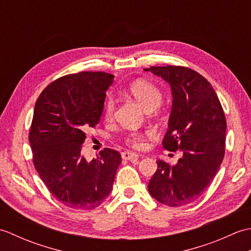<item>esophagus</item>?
I'll return each mask as SVG.
<instances>
[{
  "label": "esophagus",
  "instance_id": "1",
  "mask_svg": "<svg viewBox=\"0 0 251 251\" xmlns=\"http://www.w3.org/2000/svg\"><path fill=\"white\" fill-rule=\"evenodd\" d=\"M122 158L125 159V161H129V162H136L139 158V155L136 153H132L129 151H125L122 153Z\"/></svg>",
  "mask_w": 251,
  "mask_h": 251
}]
</instances>
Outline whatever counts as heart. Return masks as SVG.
Returning a JSON list of instances; mask_svg holds the SVG:
<instances>
[{"mask_svg":"<svg viewBox=\"0 0 251 251\" xmlns=\"http://www.w3.org/2000/svg\"><path fill=\"white\" fill-rule=\"evenodd\" d=\"M128 92L139 102L142 108L148 112L157 109L163 99V95L159 88L156 87L154 84L148 81H143V79H138V81L131 83ZM115 99L109 96L104 102V116L106 120L112 119L115 111ZM125 140L131 147L137 149L145 147V136H143V134H139V132H129L125 137Z\"/></svg>","mask_w":251,"mask_h":251,"instance_id":"1","label":"heart"}]
</instances>
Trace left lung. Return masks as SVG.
Returning a JSON list of instances; mask_svg holds the SVG:
<instances>
[{
    "label": "left lung",
    "mask_w": 251,
    "mask_h": 251,
    "mask_svg": "<svg viewBox=\"0 0 251 251\" xmlns=\"http://www.w3.org/2000/svg\"><path fill=\"white\" fill-rule=\"evenodd\" d=\"M145 71L170 85L173 103L163 147L182 152L174 166L158 159L149 193L166 206L190 204L212 182L225 157V112L210 83L192 69L167 66Z\"/></svg>",
    "instance_id": "1"
}]
</instances>
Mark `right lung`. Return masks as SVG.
Wrapping results in <instances>:
<instances>
[{
	"instance_id": "right-lung-1",
	"label": "right lung",
	"mask_w": 251,
	"mask_h": 251,
	"mask_svg": "<svg viewBox=\"0 0 251 251\" xmlns=\"http://www.w3.org/2000/svg\"><path fill=\"white\" fill-rule=\"evenodd\" d=\"M114 75L79 72L56 79L37 98L29 141L36 172L56 200L90 210L111 193L121 154L105 148L88 162L85 131L98 124Z\"/></svg>"
}]
</instances>
